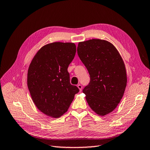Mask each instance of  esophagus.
<instances>
[{"label":"esophagus","instance_id":"esophagus-1","mask_svg":"<svg viewBox=\"0 0 150 150\" xmlns=\"http://www.w3.org/2000/svg\"><path fill=\"white\" fill-rule=\"evenodd\" d=\"M77 87H78V88H79V91H80V92H81L82 91V86L80 85V84H79V85L77 86Z\"/></svg>","mask_w":150,"mask_h":150}]
</instances>
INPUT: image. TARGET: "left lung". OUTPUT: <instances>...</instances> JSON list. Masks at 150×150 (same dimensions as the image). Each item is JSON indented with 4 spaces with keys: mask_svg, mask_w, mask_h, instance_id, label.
Instances as JSON below:
<instances>
[{
    "mask_svg": "<svg viewBox=\"0 0 150 150\" xmlns=\"http://www.w3.org/2000/svg\"><path fill=\"white\" fill-rule=\"evenodd\" d=\"M77 53L90 75L89 85L83 89L88 105L100 116L112 112L120 102L127 82L120 53L112 43L101 39L79 42Z\"/></svg>",
    "mask_w": 150,
    "mask_h": 150,
    "instance_id": "1",
    "label": "left lung"
}]
</instances>
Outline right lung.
I'll return each mask as SVG.
<instances>
[{
  "instance_id": "add662e5",
  "label": "right lung",
  "mask_w": 150,
  "mask_h": 150,
  "mask_svg": "<svg viewBox=\"0 0 150 150\" xmlns=\"http://www.w3.org/2000/svg\"><path fill=\"white\" fill-rule=\"evenodd\" d=\"M75 53L74 43L52 42L38 50L30 64L27 86L30 96L37 108L49 117L62 116L79 92L70 83L67 70Z\"/></svg>"
}]
</instances>
